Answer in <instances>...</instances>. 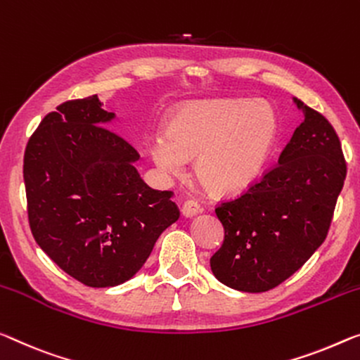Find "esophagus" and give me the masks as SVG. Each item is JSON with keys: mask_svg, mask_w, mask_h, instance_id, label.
Segmentation results:
<instances>
[{"mask_svg": "<svg viewBox=\"0 0 360 360\" xmlns=\"http://www.w3.org/2000/svg\"><path fill=\"white\" fill-rule=\"evenodd\" d=\"M199 211H201V206H199L195 199H188V201L184 202V206H181V214H184L185 217H193V215H196Z\"/></svg>", "mask_w": 360, "mask_h": 360, "instance_id": "34e87169", "label": "esophagus"}]
</instances>
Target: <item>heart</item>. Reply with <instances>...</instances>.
Listing matches in <instances>:
<instances>
[{"instance_id":"obj_1","label":"heart","mask_w":360,"mask_h":360,"mask_svg":"<svg viewBox=\"0 0 360 360\" xmlns=\"http://www.w3.org/2000/svg\"><path fill=\"white\" fill-rule=\"evenodd\" d=\"M276 136L274 109L243 99H206L181 106L170 115L165 135L149 138L153 162L180 175L195 160L199 184L215 196L233 195L261 174Z\"/></svg>"}]
</instances>
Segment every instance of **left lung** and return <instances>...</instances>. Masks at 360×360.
Segmentation results:
<instances>
[{"label":"left lung","mask_w":360,"mask_h":360,"mask_svg":"<svg viewBox=\"0 0 360 360\" xmlns=\"http://www.w3.org/2000/svg\"><path fill=\"white\" fill-rule=\"evenodd\" d=\"M304 120L278 164L231 201L215 207L225 238L211 257L230 288L264 292L300 270L327 238L346 179L340 138L322 114L295 98Z\"/></svg>","instance_id":"1"}]
</instances>
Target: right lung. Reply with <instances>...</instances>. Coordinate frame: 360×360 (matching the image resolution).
I'll return each mask as SVG.
<instances>
[{
	"instance_id": "right-lung-1",
	"label": "right lung",
	"mask_w": 360,
	"mask_h": 360,
	"mask_svg": "<svg viewBox=\"0 0 360 360\" xmlns=\"http://www.w3.org/2000/svg\"><path fill=\"white\" fill-rule=\"evenodd\" d=\"M114 117L96 95L65 101L45 115L24 154L33 238L93 288L130 280L180 217L174 193L149 188L134 165L136 149L104 127Z\"/></svg>"
}]
</instances>
